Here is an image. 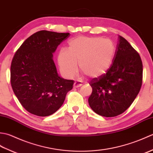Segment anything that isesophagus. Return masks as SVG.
Here are the masks:
<instances>
[{
	"label": "esophagus",
	"instance_id": "1",
	"mask_svg": "<svg viewBox=\"0 0 153 153\" xmlns=\"http://www.w3.org/2000/svg\"><path fill=\"white\" fill-rule=\"evenodd\" d=\"M83 85V84L82 83H79V82H74V87H76V88H77V87H81Z\"/></svg>",
	"mask_w": 153,
	"mask_h": 153
}]
</instances>
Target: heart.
Masks as SVG:
<instances>
[{"label":"heart","mask_w":153,"mask_h":153,"mask_svg":"<svg viewBox=\"0 0 153 153\" xmlns=\"http://www.w3.org/2000/svg\"><path fill=\"white\" fill-rule=\"evenodd\" d=\"M112 41L101 37L80 36L70 41L68 49H62L58 57L61 73L71 78L80 70L92 78L103 76L111 66L115 55Z\"/></svg>","instance_id":"obj_1"}]
</instances>
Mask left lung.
I'll use <instances>...</instances> for the list:
<instances>
[{"label":"left lung","instance_id":"1","mask_svg":"<svg viewBox=\"0 0 153 153\" xmlns=\"http://www.w3.org/2000/svg\"><path fill=\"white\" fill-rule=\"evenodd\" d=\"M111 66L103 76L89 83L93 91L89 97L94 112L105 117L124 112L141 89L143 64L139 53L126 39L119 36Z\"/></svg>","mask_w":153,"mask_h":153}]
</instances>
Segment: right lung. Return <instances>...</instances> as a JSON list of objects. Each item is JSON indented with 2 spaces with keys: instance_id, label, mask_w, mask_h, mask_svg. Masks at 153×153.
<instances>
[{
  "instance_id": "add662e5",
  "label": "right lung",
  "mask_w": 153,
  "mask_h": 153,
  "mask_svg": "<svg viewBox=\"0 0 153 153\" xmlns=\"http://www.w3.org/2000/svg\"><path fill=\"white\" fill-rule=\"evenodd\" d=\"M69 33L42 30L28 37L16 52L10 67L13 91L23 107L38 116L53 114L59 109L74 80L57 73L53 59L56 48Z\"/></svg>"
}]
</instances>
